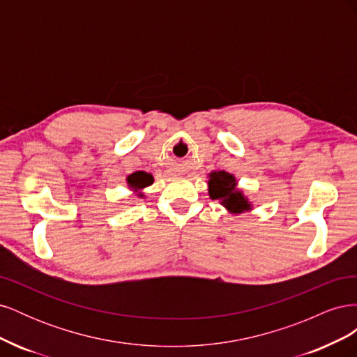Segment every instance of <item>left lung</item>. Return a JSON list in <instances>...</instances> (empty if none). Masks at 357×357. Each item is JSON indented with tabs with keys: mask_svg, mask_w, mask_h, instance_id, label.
Wrapping results in <instances>:
<instances>
[{
	"mask_svg": "<svg viewBox=\"0 0 357 357\" xmlns=\"http://www.w3.org/2000/svg\"><path fill=\"white\" fill-rule=\"evenodd\" d=\"M208 193L211 199H220V204L231 213H243L252 208L243 192L236 189V180L226 171H213L208 180Z\"/></svg>",
	"mask_w": 357,
	"mask_h": 357,
	"instance_id": "obj_1",
	"label": "left lung"
}]
</instances>
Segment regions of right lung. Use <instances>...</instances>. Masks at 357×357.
I'll return each mask as SVG.
<instances>
[{
	"mask_svg": "<svg viewBox=\"0 0 357 357\" xmlns=\"http://www.w3.org/2000/svg\"><path fill=\"white\" fill-rule=\"evenodd\" d=\"M126 180H128L129 188H132L135 190L147 188L153 183V177L147 174V172H144V171H137V172H134V174L129 176Z\"/></svg>",
	"mask_w": 357,
	"mask_h": 357,
	"instance_id": "right-lung-1",
	"label": "right lung"
}]
</instances>
